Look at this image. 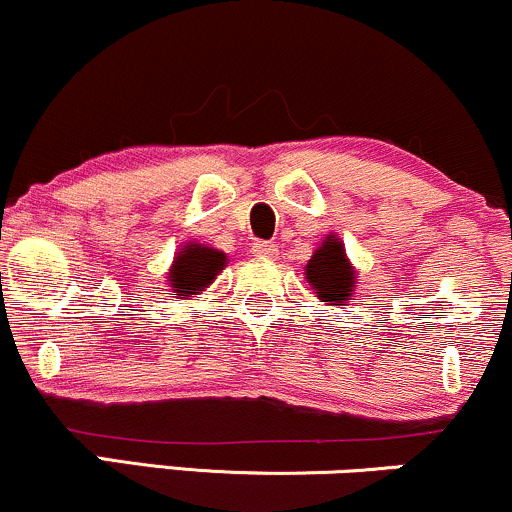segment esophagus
I'll return each mask as SVG.
<instances>
[{"mask_svg": "<svg viewBox=\"0 0 512 512\" xmlns=\"http://www.w3.org/2000/svg\"><path fill=\"white\" fill-rule=\"evenodd\" d=\"M251 251H254V256L268 258V261H275V258H278V244H273V241H256Z\"/></svg>", "mask_w": 512, "mask_h": 512, "instance_id": "1", "label": "esophagus"}]
</instances>
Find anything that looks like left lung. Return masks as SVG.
<instances>
[{"label":"left lung","mask_w":512,"mask_h":512,"mask_svg":"<svg viewBox=\"0 0 512 512\" xmlns=\"http://www.w3.org/2000/svg\"><path fill=\"white\" fill-rule=\"evenodd\" d=\"M304 275L321 302L341 307L353 295L355 271L346 256V246L338 241L336 234H329L321 241L319 249L309 258Z\"/></svg>","instance_id":"left-lung-1"}]
</instances>
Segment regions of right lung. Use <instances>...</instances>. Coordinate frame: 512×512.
<instances>
[{"instance_id": "1", "label": "right lung", "mask_w": 512, "mask_h": 512, "mask_svg": "<svg viewBox=\"0 0 512 512\" xmlns=\"http://www.w3.org/2000/svg\"><path fill=\"white\" fill-rule=\"evenodd\" d=\"M225 263L227 256L212 246L186 244L176 254L166 278H169L171 290L179 295V300H188V297L203 292L220 275V271H225Z\"/></svg>"}]
</instances>
